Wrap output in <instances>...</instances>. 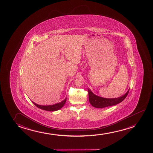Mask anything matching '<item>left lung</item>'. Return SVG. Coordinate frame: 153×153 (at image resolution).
I'll return each mask as SVG.
<instances>
[{
    "label": "left lung",
    "mask_w": 153,
    "mask_h": 153,
    "mask_svg": "<svg viewBox=\"0 0 153 153\" xmlns=\"http://www.w3.org/2000/svg\"><path fill=\"white\" fill-rule=\"evenodd\" d=\"M129 91V89L126 94L119 97L114 99H106L95 95L88 89V99L91 104L94 108H106L110 106L115 105L123 101L126 98V97H127Z\"/></svg>",
    "instance_id": "8db88e82"
}]
</instances>
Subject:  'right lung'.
I'll use <instances>...</instances> for the list:
<instances>
[{"instance_id": "obj_1", "label": "right lung", "mask_w": 153, "mask_h": 153, "mask_svg": "<svg viewBox=\"0 0 153 153\" xmlns=\"http://www.w3.org/2000/svg\"><path fill=\"white\" fill-rule=\"evenodd\" d=\"M66 100H67V98L65 99L63 101H62L60 103L53 104L52 105H38V104L35 103L33 102H32V103L34 104L37 107L40 108V109H42V110H45V111H56L59 110V109H60V108H62L63 105H65V102H66Z\"/></svg>"}]
</instances>
